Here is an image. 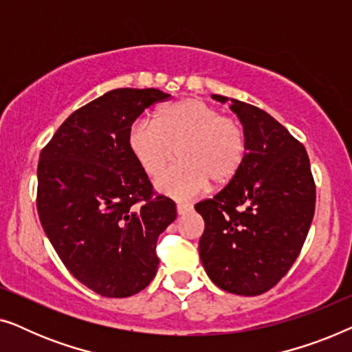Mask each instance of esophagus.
<instances>
[{"label": "esophagus", "instance_id": "34e87169", "mask_svg": "<svg viewBox=\"0 0 352 352\" xmlns=\"http://www.w3.org/2000/svg\"><path fill=\"white\" fill-rule=\"evenodd\" d=\"M190 210H192L190 205H186V204H177V205H176L177 214H186V213H189Z\"/></svg>", "mask_w": 352, "mask_h": 352}]
</instances>
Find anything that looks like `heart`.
<instances>
[{"instance_id": "b5f03b06", "label": "heart", "mask_w": 352, "mask_h": 352, "mask_svg": "<svg viewBox=\"0 0 352 352\" xmlns=\"http://www.w3.org/2000/svg\"><path fill=\"white\" fill-rule=\"evenodd\" d=\"M129 151L157 190L176 200H190L214 184H228L242 170L247 155L245 133L235 120L201 99L189 98L163 107L155 118H139L128 133Z\"/></svg>"}]
</instances>
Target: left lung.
Segmentation results:
<instances>
[{
    "instance_id": "8db88e82",
    "label": "left lung",
    "mask_w": 352,
    "mask_h": 352,
    "mask_svg": "<svg viewBox=\"0 0 352 352\" xmlns=\"http://www.w3.org/2000/svg\"><path fill=\"white\" fill-rule=\"evenodd\" d=\"M211 98L230 102L243 126L247 155L223 190L195 205L205 221L200 259L223 290L261 295L288 272L309 232L316 208L309 157L264 110L226 96Z\"/></svg>"
}]
</instances>
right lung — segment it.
I'll use <instances>...</instances> for the list:
<instances>
[{"label":"right lung","instance_id":"add662e5","mask_svg":"<svg viewBox=\"0 0 352 352\" xmlns=\"http://www.w3.org/2000/svg\"><path fill=\"white\" fill-rule=\"evenodd\" d=\"M170 94L120 88L60 124L38 163V214L72 276L107 298L144 290L158 269L157 239L176 219L175 201L152 197L128 133Z\"/></svg>","mask_w":352,"mask_h":352}]
</instances>
